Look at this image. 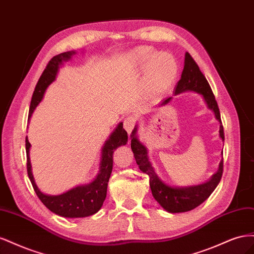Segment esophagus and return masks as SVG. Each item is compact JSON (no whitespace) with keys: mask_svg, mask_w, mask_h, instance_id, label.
I'll return each instance as SVG.
<instances>
[{"mask_svg":"<svg viewBox=\"0 0 254 254\" xmlns=\"http://www.w3.org/2000/svg\"><path fill=\"white\" fill-rule=\"evenodd\" d=\"M123 124H124V128H125L126 131L130 134V133L132 132V130H133L134 126H135V119H134V117H127L124 120V123H123Z\"/></svg>","mask_w":254,"mask_h":254,"instance_id":"34e87169","label":"esophagus"}]
</instances>
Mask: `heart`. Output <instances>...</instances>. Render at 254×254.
Segmentation results:
<instances>
[{
    "instance_id": "obj_1",
    "label": "heart",
    "mask_w": 254,
    "mask_h": 254,
    "mask_svg": "<svg viewBox=\"0 0 254 254\" xmlns=\"http://www.w3.org/2000/svg\"><path fill=\"white\" fill-rule=\"evenodd\" d=\"M131 58L140 65L148 64L146 90L150 95H156L165 91L174 82L178 74L176 60L168 53L155 54L152 49L142 47L132 53Z\"/></svg>"
}]
</instances>
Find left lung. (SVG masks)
<instances>
[{
	"instance_id": "obj_1",
	"label": "left lung",
	"mask_w": 254,
	"mask_h": 254,
	"mask_svg": "<svg viewBox=\"0 0 254 254\" xmlns=\"http://www.w3.org/2000/svg\"><path fill=\"white\" fill-rule=\"evenodd\" d=\"M188 90H193L197 92V93L201 94L205 103L207 104V107L214 111L215 117L221 123L218 105L216 99H215L210 84L204 77V75L201 73L196 61L189 53L186 54V60H184V67L181 74V79L178 81V84H177L175 89V94L181 93V92ZM171 99L172 97L166 98L162 104H167ZM135 132L136 128H134L131 134V149L133 151L136 164L139 165L140 170L143 173L148 175L152 196L155 197L156 200L164 210L171 213L188 212L194 210L195 207L201 204L205 199L210 197V195L216 189L217 184L221 179L222 172H224V160L219 164L218 172L212 177V179L209 182L198 187H190L186 189L171 188L158 178L157 174L153 171V167L148 161L147 150L139 142V140L136 139ZM219 135L221 140L225 141V133L222 124L220 125Z\"/></svg>"
}]
</instances>
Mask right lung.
<instances>
[{
	"mask_svg": "<svg viewBox=\"0 0 254 254\" xmlns=\"http://www.w3.org/2000/svg\"><path fill=\"white\" fill-rule=\"evenodd\" d=\"M75 52H65L58 54L54 56L44 68L42 75L38 80L35 91L33 93L32 101L29 106V114L28 118L32 117L37 105L41 102L45 90L49 87V84L53 82L56 78V74L58 72L59 65L63 64L64 60H68ZM128 141L127 131L123 128V124L118 126L115 131L111 134L109 140L107 141L103 148V156L101 162V171H99L96 179L84 187H78L73 189L66 193L59 196H48L38 190L36 183L34 181V177L32 174V166L29 161V147L30 144L25 139V147H26V167L28 178L32 182V186L36 191L38 198L41 202L48 207L50 211L64 217H84L93 215L101 209L106 196H107V187L112 172L113 166V152L119 146L125 145Z\"/></svg>",
	"mask_w": 254,
	"mask_h": 254,
	"instance_id": "add662e5",
	"label": "right lung"
}]
</instances>
